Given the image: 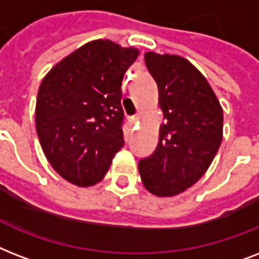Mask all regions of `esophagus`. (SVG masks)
Returning <instances> with one entry per match:
<instances>
[{"label":"esophagus","instance_id":"esophagus-1","mask_svg":"<svg viewBox=\"0 0 259 259\" xmlns=\"http://www.w3.org/2000/svg\"><path fill=\"white\" fill-rule=\"evenodd\" d=\"M128 121H130L131 125H135V124L139 123V117H138V116H131V117L128 119Z\"/></svg>","mask_w":259,"mask_h":259}]
</instances>
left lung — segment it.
<instances>
[{
  "instance_id": "1",
  "label": "left lung",
  "mask_w": 259,
  "mask_h": 259,
  "mask_svg": "<svg viewBox=\"0 0 259 259\" xmlns=\"http://www.w3.org/2000/svg\"><path fill=\"white\" fill-rule=\"evenodd\" d=\"M144 61L159 92L165 123L155 151L139 161L144 188L159 197L186 190L213 161L223 139V109L190 62L147 53Z\"/></svg>"
}]
</instances>
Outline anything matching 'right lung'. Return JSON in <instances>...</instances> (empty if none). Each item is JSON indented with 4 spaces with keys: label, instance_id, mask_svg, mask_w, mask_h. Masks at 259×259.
<instances>
[{
    "label": "right lung",
    "instance_id": "obj_1",
    "mask_svg": "<svg viewBox=\"0 0 259 259\" xmlns=\"http://www.w3.org/2000/svg\"><path fill=\"white\" fill-rule=\"evenodd\" d=\"M139 51L94 40L44 77L36 131L55 171L78 186L97 184L123 147L121 82Z\"/></svg>",
    "mask_w": 259,
    "mask_h": 259
}]
</instances>
